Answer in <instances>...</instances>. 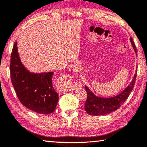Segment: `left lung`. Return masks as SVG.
<instances>
[{"label":"left lung","mask_w":147,"mask_h":147,"mask_svg":"<svg viewBox=\"0 0 147 147\" xmlns=\"http://www.w3.org/2000/svg\"><path fill=\"white\" fill-rule=\"evenodd\" d=\"M130 41L134 51H135L136 53H137L136 49V47L131 38H130ZM137 71H138V69H136V74H134V78L130 82V85H128L127 88L123 91H122L121 93L113 96V97H99V96H96L86 86L85 89L87 93H88V97H87L84 107H85L86 112L91 115H103L113 112V111L120 108V106L125 102L128 96L130 95L131 91H132L137 77Z\"/></svg>","instance_id":"1"}]
</instances>
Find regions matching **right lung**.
<instances>
[{
    "label": "right lung",
    "mask_w": 147,
    "mask_h": 147,
    "mask_svg": "<svg viewBox=\"0 0 147 147\" xmlns=\"http://www.w3.org/2000/svg\"><path fill=\"white\" fill-rule=\"evenodd\" d=\"M16 42L10 60L11 80L19 100L27 108L40 114L55 110L59 96L53 86L54 72L34 73L20 59Z\"/></svg>",
    "instance_id": "add662e5"
}]
</instances>
